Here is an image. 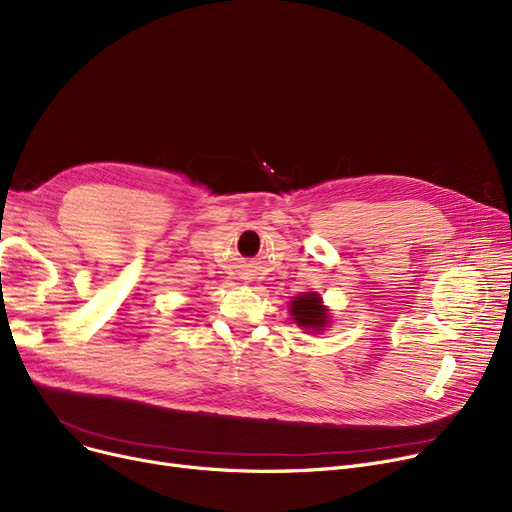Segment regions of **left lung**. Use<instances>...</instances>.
Masks as SVG:
<instances>
[{
    "instance_id": "1",
    "label": "left lung",
    "mask_w": 512,
    "mask_h": 512,
    "mask_svg": "<svg viewBox=\"0 0 512 512\" xmlns=\"http://www.w3.org/2000/svg\"><path fill=\"white\" fill-rule=\"evenodd\" d=\"M290 315L299 328L309 330L311 334H319L330 324V311L321 303L317 292H301L299 297L290 301Z\"/></svg>"
}]
</instances>
